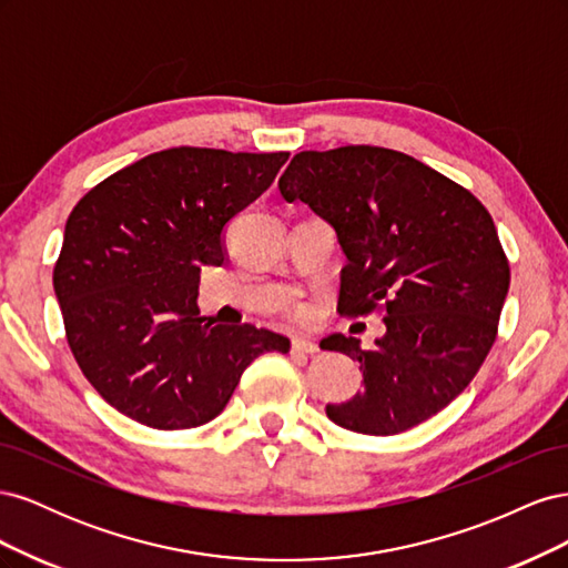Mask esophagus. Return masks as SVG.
I'll use <instances>...</instances> for the list:
<instances>
[{
	"mask_svg": "<svg viewBox=\"0 0 568 568\" xmlns=\"http://www.w3.org/2000/svg\"><path fill=\"white\" fill-rule=\"evenodd\" d=\"M291 353H296V355H315V353H320V346H317L315 341L294 338V341H291Z\"/></svg>",
	"mask_w": 568,
	"mask_h": 568,
	"instance_id": "esophagus-1",
	"label": "esophagus"
}]
</instances>
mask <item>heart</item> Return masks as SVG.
I'll list each match as a JSON object with an SVG mask.
<instances>
[{
    "instance_id": "heart-1",
    "label": "heart",
    "mask_w": 568,
    "mask_h": 568,
    "mask_svg": "<svg viewBox=\"0 0 568 568\" xmlns=\"http://www.w3.org/2000/svg\"><path fill=\"white\" fill-rule=\"evenodd\" d=\"M291 320L296 324H311L315 320V307L311 303H298L291 307Z\"/></svg>"
}]
</instances>
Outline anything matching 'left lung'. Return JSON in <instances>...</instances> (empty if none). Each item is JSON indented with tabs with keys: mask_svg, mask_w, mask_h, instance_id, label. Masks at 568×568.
<instances>
[{
	"mask_svg": "<svg viewBox=\"0 0 568 568\" xmlns=\"http://www.w3.org/2000/svg\"><path fill=\"white\" fill-rule=\"evenodd\" d=\"M286 201L332 222L348 263L338 313L384 315L372 351L326 338L365 376L363 393L326 405L334 424L393 436L432 419L488 357L509 288V261L488 209L469 189L384 146L301 151L280 178Z\"/></svg>",
	"mask_w": 568,
	"mask_h": 568,
	"instance_id": "1",
	"label": "left lung"
}]
</instances>
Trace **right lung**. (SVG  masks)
Segmentation results:
<instances>
[{"label":"right lung","mask_w":568,"mask_h":568,"mask_svg":"<svg viewBox=\"0 0 568 568\" xmlns=\"http://www.w3.org/2000/svg\"><path fill=\"white\" fill-rule=\"evenodd\" d=\"M288 153L175 146L92 186L68 215L54 291L78 367L120 415L161 432L215 419L286 336L199 315L203 265L225 263V225Z\"/></svg>","instance_id":"1"}]
</instances>
